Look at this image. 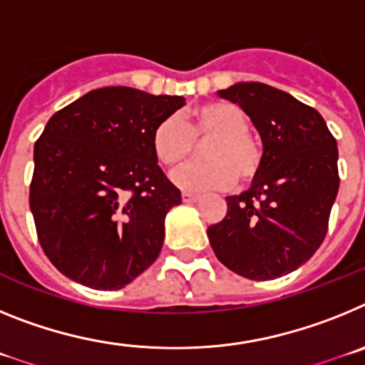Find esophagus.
I'll list each match as a JSON object with an SVG mask.
<instances>
[{
    "label": "esophagus",
    "mask_w": 365,
    "mask_h": 365,
    "mask_svg": "<svg viewBox=\"0 0 365 365\" xmlns=\"http://www.w3.org/2000/svg\"><path fill=\"white\" fill-rule=\"evenodd\" d=\"M199 199H201V195H197V193H188V192L182 193V201L185 202H197Z\"/></svg>",
    "instance_id": "esophagus-1"
}]
</instances>
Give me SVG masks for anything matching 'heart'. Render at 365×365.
I'll list each match as a JSON object with an SVG mask.
<instances>
[{"instance_id": "1", "label": "heart", "mask_w": 365, "mask_h": 365, "mask_svg": "<svg viewBox=\"0 0 365 365\" xmlns=\"http://www.w3.org/2000/svg\"><path fill=\"white\" fill-rule=\"evenodd\" d=\"M202 157L173 173V182L188 192L225 190L250 182L259 173L263 150L248 133V117L230 102H206L188 113L186 124L179 117H164L151 131V150L163 166L175 168L193 153V140H206Z\"/></svg>"}]
</instances>
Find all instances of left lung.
I'll list each match as a JSON object with an SVG mask.
<instances>
[{
	"label": "left lung",
	"mask_w": 365,
	"mask_h": 365,
	"mask_svg": "<svg viewBox=\"0 0 365 365\" xmlns=\"http://www.w3.org/2000/svg\"><path fill=\"white\" fill-rule=\"evenodd\" d=\"M217 95L240 106L263 143L252 186L227 197V215L208 227L222 265L265 282L302 267L324 241L336 199V140L316 109L276 87L237 82Z\"/></svg>",
	"instance_id": "obj_1"
}]
</instances>
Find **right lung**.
Listing matches in <instances>:
<instances>
[{
    "label": "right lung",
    "instance_id": "1",
    "mask_svg": "<svg viewBox=\"0 0 365 365\" xmlns=\"http://www.w3.org/2000/svg\"><path fill=\"white\" fill-rule=\"evenodd\" d=\"M185 96L102 87L54 113L34 144L31 212L45 256L73 282L117 291L157 259L180 205L151 131Z\"/></svg>",
    "mask_w": 365,
    "mask_h": 365
}]
</instances>
